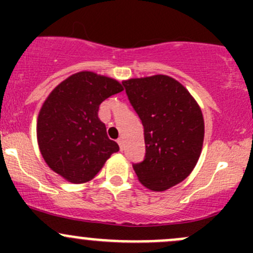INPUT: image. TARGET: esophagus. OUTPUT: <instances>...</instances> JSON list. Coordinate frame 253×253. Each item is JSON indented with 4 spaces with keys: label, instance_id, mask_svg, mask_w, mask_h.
Returning <instances> with one entry per match:
<instances>
[{
    "label": "esophagus",
    "instance_id": "1",
    "mask_svg": "<svg viewBox=\"0 0 253 253\" xmlns=\"http://www.w3.org/2000/svg\"><path fill=\"white\" fill-rule=\"evenodd\" d=\"M117 143H119V145H120V149H124V139L122 138H119L117 139Z\"/></svg>",
    "mask_w": 253,
    "mask_h": 253
}]
</instances>
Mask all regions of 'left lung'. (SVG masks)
<instances>
[{
  "label": "left lung",
  "mask_w": 253,
  "mask_h": 253,
  "mask_svg": "<svg viewBox=\"0 0 253 253\" xmlns=\"http://www.w3.org/2000/svg\"><path fill=\"white\" fill-rule=\"evenodd\" d=\"M144 127L145 158L133 164L137 177L152 191L185 180L200 159L205 139L202 110L190 91L165 75L122 82Z\"/></svg>",
  "instance_id": "8db88e82"
}]
</instances>
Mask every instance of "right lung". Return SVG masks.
Here are the masks:
<instances>
[{
  "label": "right lung",
  "mask_w": 253,
  "mask_h": 253,
  "mask_svg": "<svg viewBox=\"0 0 253 253\" xmlns=\"http://www.w3.org/2000/svg\"><path fill=\"white\" fill-rule=\"evenodd\" d=\"M124 90L116 79L90 71L61 82L39 111L37 137L40 153L52 171L72 183L93 180L120 149L109 139L99 105Z\"/></svg>",
  "instance_id": "obj_1"
}]
</instances>
